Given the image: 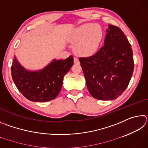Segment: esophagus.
<instances>
[{"label": "esophagus", "mask_w": 148, "mask_h": 148, "mask_svg": "<svg viewBox=\"0 0 148 148\" xmlns=\"http://www.w3.org/2000/svg\"><path fill=\"white\" fill-rule=\"evenodd\" d=\"M74 62L75 64H79V61L78 59L76 58V57H74Z\"/></svg>", "instance_id": "34e87169"}]
</instances>
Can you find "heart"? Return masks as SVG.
Instances as JSON below:
<instances>
[{
  "label": "heart",
  "instance_id": "1",
  "mask_svg": "<svg viewBox=\"0 0 148 148\" xmlns=\"http://www.w3.org/2000/svg\"><path fill=\"white\" fill-rule=\"evenodd\" d=\"M101 27L95 23H85L75 29L69 40L74 44L73 50L77 56L87 57L97 51L103 38Z\"/></svg>",
  "mask_w": 148,
  "mask_h": 148
}]
</instances>
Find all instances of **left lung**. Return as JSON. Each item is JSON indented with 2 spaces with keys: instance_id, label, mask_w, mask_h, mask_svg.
<instances>
[{
  "instance_id": "1",
  "label": "left lung",
  "mask_w": 148,
  "mask_h": 148,
  "mask_svg": "<svg viewBox=\"0 0 148 148\" xmlns=\"http://www.w3.org/2000/svg\"><path fill=\"white\" fill-rule=\"evenodd\" d=\"M87 87L93 98L111 101L120 96L131 79L133 54L119 27L109 25L104 46L94 56L79 59Z\"/></svg>"
}]
</instances>
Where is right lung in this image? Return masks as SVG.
I'll return each instance as SVG.
<instances>
[{
  "instance_id": "right-lung-1",
  "label": "right lung",
  "mask_w": 148,
  "mask_h": 148,
  "mask_svg": "<svg viewBox=\"0 0 148 148\" xmlns=\"http://www.w3.org/2000/svg\"><path fill=\"white\" fill-rule=\"evenodd\" d=\"M73 60L72 56L64 60L53 59L44 69L29 71L15 56L11 68L12 79L19 91L29 101H51L61 91L63 77L73 65Z\"/></svg>"
}]
</instances>
